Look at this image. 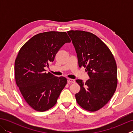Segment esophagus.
I'll return each instance as SVG.
<instances>
[{"mask_svg": "<svg viewBox=\"0 0 133 133\" xmlns=\"http://www.w3.org/2000/svg\"><path fill=\"white\" fill-rule=\"evenodd\" d=\"M67 82H68L69 83H74L75 82V81L74 79H69L67 80Z\"/></svg>", "mask_w": 133, "mask_h": 133, "instance_id": "34e87169", "label": "esophagus"}]
</instances>
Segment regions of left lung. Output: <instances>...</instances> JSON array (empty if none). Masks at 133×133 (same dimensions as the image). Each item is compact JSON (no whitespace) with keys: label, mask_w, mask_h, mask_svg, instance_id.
<instances>
[{"label":"left lung","mask_w":133,"mask_h":133,"mask_svg":"<svg viewBox=\"0 0 133 133\" xmlns=\"http://www.w3.org/2000/svg\"><path fill=\"white\" fill-rule=\"evenodd\" d=\"M67 34L75 49L79 67H84L89 75L85 83L76 82L81 90L75 94L79 105L89 111H96L105 106L116 90V62L109 47L93 34L70 30Z\"/></svg>","instance_id":"8db88e82"}]
</instances>
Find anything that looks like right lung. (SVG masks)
<instances>
[{
    "instance_id": "obj_1",
    "label": "right lung",
    "mask_w": 133,
    "mask_h": 133,
    "mask_svg": "<svg viewBox=\"0 0 133 133\" xmlns=\"http://www.w3.org/2000/svg\"><path fill=\"white\" fill-rule=\"evenodd\" d=\"M70 42L66 32H44L34 36L19 50L14 67L16 83L24 100L36 111L52 108L66 85V78L46 73L44 67Z\"/></svg>"
}]
</instances>
